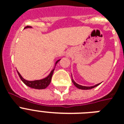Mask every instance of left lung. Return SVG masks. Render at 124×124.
I'll return each instance as SVG.
<instances>
[{"label": "left lung", "mask_w": 124, "mask_h": 124, "mask_svg": "<svg viewBox=\"0 0 124 124\" xmlns=\"http://www.w3.org/2000/svg\"><path fill=\"white\" fill-rule=\"evenodd\" d=\"M71 79H72V82H73V84L75 85L77 88L80 89H93V88H94V87H95L96 86H98V85H100V84H96V85H93V86H90V87H89V86H83V85H79V84H78L77 83H76L74 81V80L73 79V77H72V75H71Z\"/></svg>", "instance_id": "1"}]
</instances>
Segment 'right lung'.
Returning a JSON list of instances; mask_svg holds the SVG:
<instances>
[{"mask_svg":"<svg viewBox=\"0 0 124 124\" xmlns=\"http://www.w3.org/2000/svg\"><path fill=\"white\" fill-rule=\"evenodd\" d=\"M30 28H31L30 26H26V27H25L24 29ZM59 60H60V59L56 61V63H55V66H56V64L58 63ZM54 68H54V69L51 71L49 75L47 77L44 78H43V79L37 80H33V81H30V80H25L24 78L21 76V75L19 73V72L17 71V73H18V75H19V77L20 78L21 80H22L27 86L30 87H31V88L37 89H43L46 88L49 85V84H50L51 80V78H52V75L53 74V72H54Z\"/></svg>","mask_w":124,"mask_h":124,"instance_id":"right-lung-1","label":"right lung"}]
</instances>
